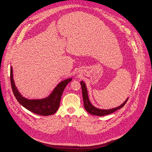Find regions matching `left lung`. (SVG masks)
<instances>
[{
    "mask_svg": "<svg viewBox=\"0 0 152 152\" xmlns=\"http://www.w3.org/2000/svg\"><path fill=\"white\" fill-rule=\"evenodd\" d=\"M80 83H81V88H82L84 106H85V110L88 112V113L91 114V115L98 116H102L111 114L112 113H113V112L116 111V110L121 108L123 106L126 104V102L128 99V98H127L125 102H123L121 105H120L119 106H117V107H116V108L108 109V110H103V109L98 108L96 107H95L94 106H93L91 104L90 100H89V98L88 96V92L87 87H86V85L85 83V82L83 81H81Z\"/></svg>",
    "mask_w": 152,
    "mask_h": 152,
    "instance_id": "1",
    "label": "left lung"
}]
</instances>
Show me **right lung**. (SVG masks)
Instances as JSON below:
<instances>
[{"label": "right lung", "instance_id": "obj_1", "mask_svg": "<svg viewBox=\"0 0 152 152\" xmlns=\"http://www.w3.org/2000/svg\"><path fill=\"white\" fill-rule=\"evenodd\" d=\"M72 81V78H68L61 81L56 86L48 97L42 99H28L19 93L15 86L13 78L12 67L10 66V83L12 91L16 99L25 108L36 115L48 116L54 114L58 111L62 94L67 84Z\"/></svg>", "mask_w": 152, "mask_h": 152}]
</instances>
